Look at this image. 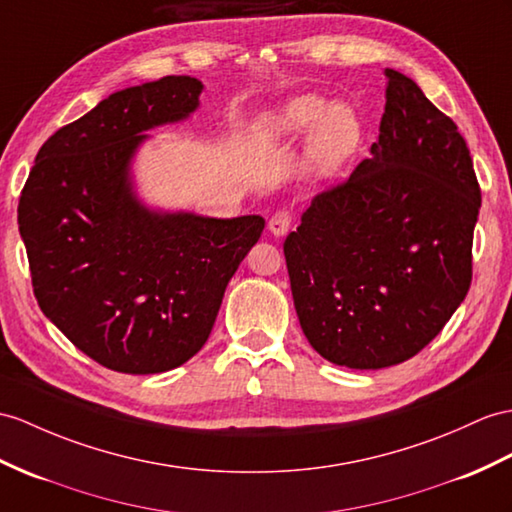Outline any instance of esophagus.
Listing matches in <instances>:
<instances>
[{
    "mask_svg": "<svg viewBox=\"0 0 512 512\" xmlns=\"http://www.w3.org/2000/svg\"><path fill=\"white\" fill-rule=\"evenodd\" d=\"M293 223V215L289 213V210H278L276 215H271L269 219V232L273 236H284L286 232H289Z\"/></svg>",
    "mask_w": 512,
    "mask_h": 512,
    "instance_id": "34e87169",
    "label": "esophagus"
}]
</instances>
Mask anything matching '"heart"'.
Instances as JSON below:
<instances>
[{
    "label": "heart",
    "mask_w": 512,
    "mask_h": 512,
    "mask_svg": "<svg viewBox=\"0 0 512 512\" xmlns=\"http://www.w3.org/2000/svg\"><path fill=\"white\" fill-rule=\"evenodd\" d=\"M310 132V162L323 176H330L350 158L360 143V121L350 104H332L319 95H297L286 99L263 117L258 141L280 145L304 139Z\"/></svg>",
    "instance_id": "heart-1"
}]
</instances>
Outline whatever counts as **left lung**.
Wrapping results in <instances>:
<instances>
[{"label":"left lung","mask_w":512,"mask_h":512,"mask_svg":"<svg viewBox=\"0 0 512 512\" xmlns=\"http://www.w3.org/2000/svg\"><path fill=\"white\" fill-rule=\"evenodd\" d=\"M384 76L371 156L284 241L299 326L350 369L400 365L443 330L469 291L482 204L456 123L404 73Z\"/></svg>","instance_id":"left-lung-1"}]
</instances>
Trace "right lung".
<instances>
[{"instance_id":"obj_1","label":"right lung","mask_w":512,"mask_h":512,"mask_svg":"<svg viewBox=\"0 0 512 512\" xmlns=\"http://www.w3.org/2000/svg\"><path fill=\"white\" fill-rule=\"evenodd\" d=\"M202 89L197 78L167 76L112 93L49 136L19 197L36 302L112 371L162 373L202 350L265 228L260 215L160 213L132 189L143 132L189 117Z\"/></svg>"}]
</instances>
